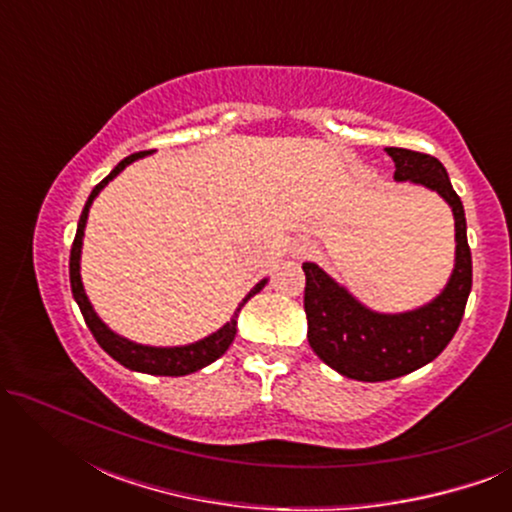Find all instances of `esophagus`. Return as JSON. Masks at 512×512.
Masks as SVG:
<instances>
[{"mask_svg":"<svg viewBox=\"0 0 512 512\" xmlns=\"http://www.w3.org/2000/svg\"><path fill=\"white\" fill-rule=\"evenodd\" d=\"M312 254H317V244L310 240H300L293 244V256L296 258H310Z\"/></svg>","mask_w":512,"mask_h":512,"instance_id":"esophagus-1","label":"esophagus"}]
</instances>
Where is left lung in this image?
<instances>
[{"mask_svg":"<svg viewBox=\"0 0 512 512\" xmlns=\"http://www.w3.org/2000/svg\"><path fill=\"white\" fill-rule=\"evenodd\" d=\"M396 181H412L436 191L454 214L452 277L429 305L403 314H380L363 307L319 265L303 263L307 340L314 354L340 375L361 382H384L408 375L436 359L457 333L473 284L466 216L443 163L429 153L389 146Z\"/></svg>","mask_w":512,"mask_h":512,"instance_id":"1","label":"left lung"}]
</instances>
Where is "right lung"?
Here are the masks:
<instances>
[{"label": "right lung", "instance_id": "right-lung-1", "mask_svg": "<svg viewBox=\"0 0 512 512\" xmlns=\"http://www.w3.org/2000/svg\"><path fill=\"white\" fill-rule=\"evenodd\" d=\"M146 153H149V151H139V153H132V156L121 160V163H118L114 170H111L109 177H104L100 184L93 188V193H90L86 207H83V212H81L79 228H76L72 254H69V282H72L74 300L79 303V310L83 314V319H86V326L90 328V333H93L97 345H100L104 352L111 356V359H116L125 368L137 370V373L167 375V377L191 375V373H195V370L209 366V363H214L216 359H219V356L226 354V349L230 347V342L235 340V333H237V312L242 310V305L247 303L251 296H256V293L261 291L265 284H268V279L258 282L254 289H251L247 296H244L240 307H237L235 314H233V319H230L226 326L219 328V331L212 333V335H207V338H202V340L193 342V345H186V347H146V345H137V342H130V340L121 338V335L109 331V328L102 324V319L95 314L93 305H90V300H88L86 291H83V284H81L79 261H81L83 228H86V219H88L90 205H93L95 195L100 193L102 188L107 186L118 172L125 170V167L132 163V160L144 158Z\"/></svg>", "mask_w": 512, "mask_h": 512}]
</instances>
